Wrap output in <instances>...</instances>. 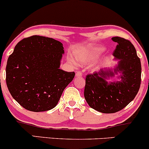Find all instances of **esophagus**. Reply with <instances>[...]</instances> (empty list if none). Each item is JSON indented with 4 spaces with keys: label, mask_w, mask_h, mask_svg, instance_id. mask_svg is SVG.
<instances>
[{
    "label": "esophagus",
    "mask_w": 149,
    "mask_h": 149,
    "mask_svg": "<svg viewBox=\"0 0 149 149\" xmlns=\"http://www.w3.org/2000/svg\"><path fill=\"white\" fill-rule=\"evenodd\" d=\"M82 76H83V73H82L81 71H77L76 73V76L77 78H78V77H81Z\"/></svg>",
    "instance_id": "1"
}]
</instances>
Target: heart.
I'll list each match as a JSON object with an SVG mask.
<instances>
[{
  "mask_svg": "<svg viewBox=\"0 0 149 149\" xmlns=\"http://www.w3.org/2000/svg\"><path fill=\"white\" fill-rule=\"evenodd\" d=\"M105 48L103 47H93L79 48L76 52V57L79 62L83 64H90L95 61L97 57L104 52Z\"/></svg>",
  "mask_w": 149,
  "mask_h": 149,
  "instance_id": "heart-1",
  "label": "heart"
}]
</instances>
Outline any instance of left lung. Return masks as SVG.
Returning <instances> with one entry per match:
<instances>
[{
    "label": "left lung",
    "instance_id": "obj_1",
    "mask_svg": "<svg viewBox=\"0 0 149 149\" xmlns=\"http://www.w3.org/2000/svg\"><path fill=\"white\" fill-rule=\"evenodd\" d=\"M112 40L118 45L113 56L119 61L113 69H101L85 78L84 96L87 103L97 111L113 113L124 109L134 99L141 84V61L134 45L120 37ZM119 72L117 81H108Z\"/></svg>",
    "mask_w": 149,
    "mask_h": 149
}]
</instances>
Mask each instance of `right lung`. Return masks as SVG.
I'll return each instance as SVG.
<instances>
[{"instance_id": "1", "label": "right lung", "mask_w": 149, "mask_h": 149, "mask_svg": "<svg viewBox=\"0 0 149 149\" xmlns=\"http://www.w3.org/2000/svg\"><path fill=\"white\" fill-rule=\"evenodd\" d=\"M63 44L40 36L24 38L8 59L6 83L10 93L22 107L33 112L57 106L74 72L59 69Z\"/></svg>"}]
</instances>
